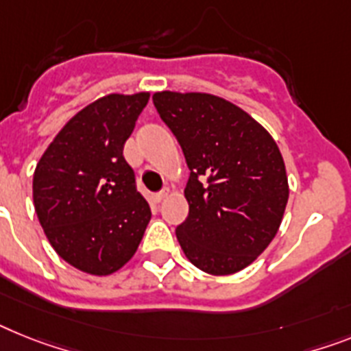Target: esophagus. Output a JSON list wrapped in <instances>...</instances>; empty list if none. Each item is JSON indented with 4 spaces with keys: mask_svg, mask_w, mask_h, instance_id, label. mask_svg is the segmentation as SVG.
<instances>
[{
    "mask_svg": "<svg viewBox=\"0 0 351 351\" xmlns=\"http://www.w3.org/2000/svg\"><path fill=\"white\" fill-rule=\"evenodd\" d=\"M167 196H169V189H164V191H160V193L153 194L152 199H153V203H160V202H164Z\"/></svg>",
    "mask_w": 351,
    "mask_h": 351,
    "instance_id": "34e87169",
    "label": "esophagus"
}]
</instances>
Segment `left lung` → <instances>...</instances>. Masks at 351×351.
Listing matches in <instances>:
<instances>
[{
  "label": "left lung",
  "mask_w": 351,
  "mask_h": 351,
  "mask_svg": "<svg viewBox=\"0 0 351 351\" xmlns=\"http://www.w3.org/2000/svg\"><path fill=\"white\" fill-rule=\"evenodd\" d=\"M189 167V216L176 226L185 257L208 275L250 266L280 228L289 184L269 132L234 103L207 93L153 94Z\"/></svg>",
  "instance_id": "1"
}]
</instances>
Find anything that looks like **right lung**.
<instances>
[{
    "label": "right lung",
    "mask_w": 351,
    "mask_h": 351,
    "mask_svg": "<svg viewBox=\"0 0 351 351\" xmlns=\"http://www.w3.org/2000/svg\"><path fill=\"white\" fill-rule=\"evenodd\" d=\"M149 93L108 94L71 117L34 173V205L53 250L76 269L116 273L139 248L152 210L123 157Z\"/></svg>",
    "instance_id": "obj_1"
}]
</instances>
